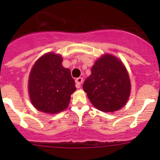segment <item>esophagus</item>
Masks as SVG:
<instances>
[{
  "instance_id": "esophagus-1",
  "label": "esophagus",
  "mask_w": 160,
  "mask_h": 160,
  "mask_svg": "<svg viewBox=\"0 0 160 160\" xmlns=\"http://www.w3.org/2000/svg\"><path fill=\"white\" fill-rule=\"evenodd\" d=\"M76 87H77V88H80V85H81V83H83V78L82 77H78V78L76 79Z\"/></svg>"
}]
</instances>
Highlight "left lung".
<instances>
[{
    "label": "left lung",
    "instance_id": "1",
    "mask_svg": "<svg viewBox=\"0 0 160 160\" xmlns=\"http://www.w3.org/2000/svg\"><path fill=\"white\" fill-rule=\"evenodd\" d=\"M83 88L95 108L105 112L122 108L128 100L131 83L123 63L111 55H104L91 68Z\"/></svg>",
    "mask_w": 160,
    "mask_h": 160
}]
</instances>
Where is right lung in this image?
<instances>
[{
	"label": "right lung",
	"mask_w": 160,
	"mask_h": 160,
	"mask_svg": "<svg viewBox=\"0 0 160 160\" xmlns=\"http://www.w3.org/2000/svg\"><path fill=\"white\" fill-rule=\"evenodd\" d=\"M62 59L47 53L32 67L28 91L34 107L42 112L56 114L68 107L70 95L76 90L75 82L69 69L62 66Z\"/></svg>",
	"instance_id": "1"
}]
</instances>
